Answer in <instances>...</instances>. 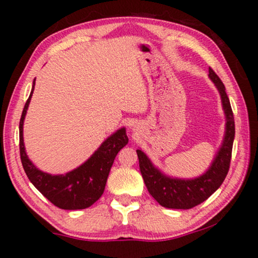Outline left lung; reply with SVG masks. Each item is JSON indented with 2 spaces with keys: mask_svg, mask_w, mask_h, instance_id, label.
<instances>
[{
  "mask_svg": "<svg viewBox=\"0 0 258 258\" xmlns=\"http://www.w3.org/2000/svg\"><path fill=\"white\" fill-rule=\"evenodd\" d=\"M209 78L220 92L222 106L226 114V133L223 142L209 170L193 179L172 178L154 166L150 159L141 149L137 150L139 170L148 191L160 205L167 209L188 210L204 203L220 188L229 171L233 141L235 136L232 106L223 82L211 68L209 69Z\"/></svg>",
  "mask_w": 258,
  "mask_h": 258,
  "instance_id": "obj_1",
  "label": "left lung"
}]
</instances>
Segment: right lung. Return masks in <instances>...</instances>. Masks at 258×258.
Masks as SVG:
<instances>
[{"instance_id":"obj_1","label":"right lung","mask_w":258,"mask_h":258,"mask_svg":"<svg viewBox=\"0 0 258 258\" xmlns=\"http://www.w3.org/2000/svg\"><path fill=\"white\" fill-rule=\"evenodd\" d=\"M35 88V80L32 90L19 122V148L23 167L36 189L47 198L53 205L63 210H82L93 205L102 197L106 179L114 162L115 156L128 143L126 128L117 130L102 143L87 161L81 166L65 174H49L42 172L35 166L28 158L23 138V125L30 104L32 92Z\"/></svg>"}]
</instances>
